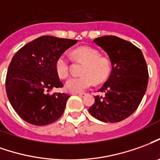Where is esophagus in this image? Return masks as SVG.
I'll use <instances>...</instances> for the list:
<instances>
[{"instance_id": "esophagus-1", "label": "esophagus", "mask_w": 160, "mask_h": 160, "mask_svg": "<svg viewBox=\"0 0 160 160\" xmlns=\"http://www.w3.org/2000/svg\"><path fill=\"white\" fill-rule=\"evenodd\" d=\"M73 95H78L80 96V97H83L85 95V93H82V92H79V93H72Z\"/></svg>"}]
</instances>
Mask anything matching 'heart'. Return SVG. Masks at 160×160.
Segmentation results:
<instances>
[{"mask_svg":"<svg viewBox=\"0 0 160 160\" xmlns=\"http://www.w3.org/2000/svg\"><path fill=\"white\" fill-rule=\"evenodd\" d=\"M78 60L85 61L82 69L83 76L72 77L66 81V89L72 93H79L92 88L95 80L102 82L107 79L111 72L110 60L99 56V52L90 47H80L72 52ZM55 71L58 76L65 79L69 74V60L66 54H61L55 61Z\"/></svg>","mask_w":160,"mask_h":160,"instance_id":"b5f03b06","label":"heart"}]
</instances>
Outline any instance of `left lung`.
<instances>
[{
    "label": "left lung",
    "instance_id": "left-lung-1",
    "mask_svg": "<svg viewBox=\"0 0 160 160\" xmlns=\"http://www.w3.org/2000/svg\"><path fill=\"white\" fill-rule=\"evenodd\" d=\"M94 43L107 53L112 65L111 74L95 96L88 111L103 122H119L132 114L145 95L148 84V69L141 50L123 39L106 35Z\"/></svg>",
    "mask_w": 160,
    "mask_h": 160
}]
</instances>
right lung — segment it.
Returning a JSON list of instances; mask_svg holds the SVG:
<instances>
[{"instance_id":"1","label":"right lung","mask_w":160,"mask_h":160,"mask_svg":"<svg viewBox=\"0 0 160 160\" xmlns=\"http://www.w3.org/2000/svg\"><path fill=\"white\" fill-rule=\"evenodd\" d=\"M77 40L41 36L20 49L12 58L7 72L6 91L11 106L29 124L46 126L61 117L70 96L49 92L62 88L55 61Z\"/></svg>"}]
</instances>
